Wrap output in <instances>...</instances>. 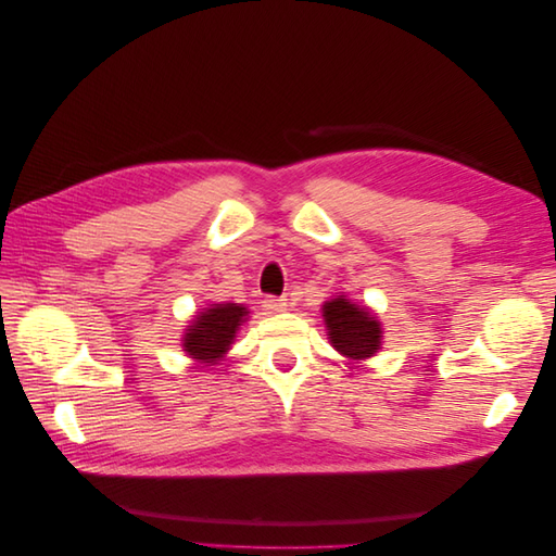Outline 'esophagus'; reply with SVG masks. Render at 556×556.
Wrapping results in <instances>:
<instances>
[{
  "label": "esophagus",
  "mask_w": 556,
  "mask_h": 556,
  "mask_svg": "<svg viewBox=\"0 0 556 556\" xmlns=\"http://www.w3.org/2000/svg\"><path fill=\"white\" fill-rule=\"evenodd\" d=\"M264 311H268V313H282V311H288V299H282V296H266V299H264Z\"/></svg>",
  "instance_id": "obj_1"
}]
</instances>
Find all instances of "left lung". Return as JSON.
<instances>
[{
	"label": "left lung",
	"mask_w": 556,
	"mask_h": 556,
	"mask_svg": "<svg viewBox=\"0 0 556 556\" xmlns=\"http://www.w3.org/2000/svg\"><path fill=\"white\" fill-rule=\"evenodd\" d=\"M327 336L331 345L348 359L374 357L382 343V327L366 306L352 304L345 294L327 301L323 306Z\"/></svg>",
	"instance_id": "1"
}]
</instances>
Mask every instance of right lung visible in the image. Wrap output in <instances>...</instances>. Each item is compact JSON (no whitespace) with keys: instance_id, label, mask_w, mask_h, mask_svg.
Listing matches in <instances>:
<instances>
[{"instance_id":"add662e5","label":"right lung","mask_w":556,"mask_h":556,"mask_svg":"<svg viewBox=\"0 0 556 556\" xmlns=\"http://www.w3.org/2000/svg\"><path fill=\"white\" fill-rule=\"evenodd\" d=\"M245 319L248 308L243 304H211V308L194 315L192 325L185 329L182 350L199 364L213 366L227 355Z\"/></svg>"}]
</instances>
